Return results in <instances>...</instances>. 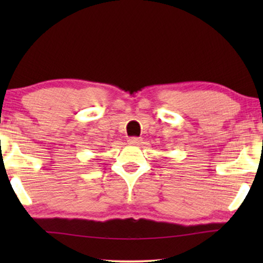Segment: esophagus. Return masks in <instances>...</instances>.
<instances>
[{
	"mask_svg": "<svg viewBox=\"0 0 263 263\" xmlns=\"http://www.w3.org/2000/svg\"><path fill=\"white\" fill-rule=\"evenodd\" d=\"M142 142V139L140 138H129L128 143L129 145H140Z\"/></svg>",
	"mask_w": 263,
	"mask_h": 263,
	"instance_id": "esophagus-1",
	"label": "esophagus"
}]
</instances>
